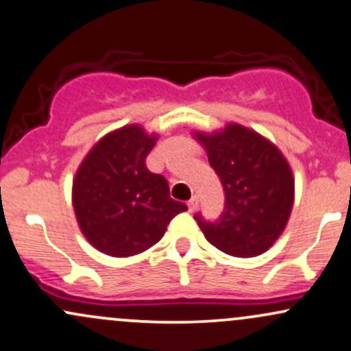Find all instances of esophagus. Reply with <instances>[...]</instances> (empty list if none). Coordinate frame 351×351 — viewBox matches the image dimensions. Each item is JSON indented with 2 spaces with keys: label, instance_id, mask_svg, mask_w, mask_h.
Masks as SVG:
<instances>
[{
  "label": "esophagus",
  "instance_id": "34e87169",
  "mask_svg": "<svg viewBox=\"0 0 351 351\" xmlns=\"http://www.w3.org/2000/svg\"><path fill=\"white\" fill-rule=\"evenodd\" d=\"M187 207H189V210H191V212L197 210V207H199V197H197V195L192 197V199L187 202Z\"/></svg>",
  "mask_w": 351,
  "mask_h": 351
}]
</instances>
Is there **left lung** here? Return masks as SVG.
Instances as JSON below:
<instances>
[{
    "mask_svg": "<svg viewBox=\"0 0 351 351\" xmlns=\"http://www.w3.org/2000/svg\"><path fill=\"white\" fill-rule=\"evenodd\" d=\"M219 176L226 206L217 220L194 219L206 239L234 257H255L280 237L293 206V176L285 157L261 134L230 124L195 134Z\"/></svg>",
    "mask_w": 351,
    "mask_h": 351,
    "instance_id": "8db88e82",
    "label": "left lung"
}]
</instances>
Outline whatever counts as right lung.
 <instances>
[{
	"label": "right lung",
	"instance_id": "add662e5",
	"mask_svg": "<svg viewBox=\"0 0 351 351\" xmlns=\"http://www.w3.org/2000/svg\"><path fill=\"white\" fill-rule=\"evenodd\" d=\"M156 144L139 125L108 134L82 160L73 184V206L86 239L112 257H131L162 239L187 206L169 194L164 176L145 165Z\"/></svg>",
	"mask_w": 351,
	"mask_h": 351
}]
</instances>
